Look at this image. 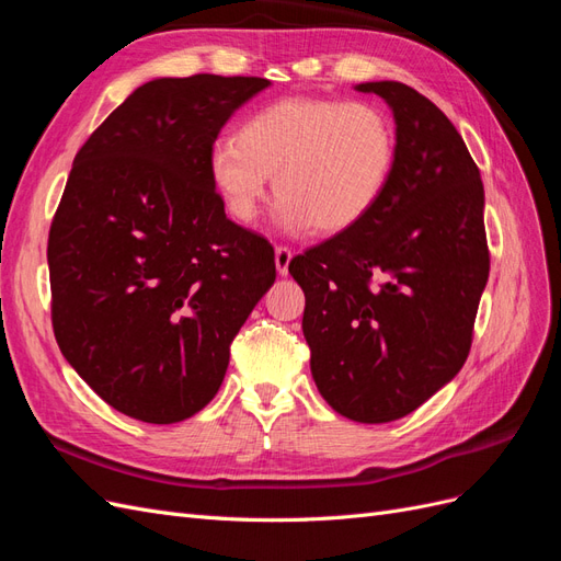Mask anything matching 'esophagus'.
<instances>
[{"mask_svg":"<svg viewBox=\"0 0 561 561\" xmlns=\"http://www.w3.org/2000/svg\"><path fill=\"white\" fill-rule=\"evenodd\" d=\"M290 262H293V250L285 245H276V268L280 276H287V271H290Z\"/></svg>","mask_w":561,"mask_h":561,"instance_id":"1","label":"esophagus"}]
</instances>
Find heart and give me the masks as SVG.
<instances>
[{"label":"heart","mask_w":561,"mask_h":561,"mask_svg":"<svg viewBox=\"0 0 561 561\" xmlns=\"http://www.w3.org/2000/svg\"><path fill=\"white\" fill-rule=\"evenodd\" d=\"M396 163V122L365 100L283 98L245 118L239 140L210 149L213 184L236 222H254L274 175L287 231L358 227L381 203Z\"/></svg>","instance_id":"b5f03b06"}]
</instances>
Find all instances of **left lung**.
<instances>
[{"mask_svg":"<svg viewBox=\"0 0 561 561\" xmlns=\"http://www.w3.org/2000/svg\"><path fill=\"white\" fill-rule=\"evenodd\" d=\"M396 116L398 163L358 227L290 262L311 375L334 412L388 423L463 367L489 278L480 168L445 112L400 81L355 87ZM381 277V282L376 278Z\"/></svg>","mask_w":561,"mask_h":561,"instance_id":"obj_1","label":"left lung"}]
</instances>
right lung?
Here are the masks:
<instances>
[{"label": "right lung", "mask_w": 561, "mask_h": 561, "mask_svg": "<svg viewBox=\"0 0 561 561\" xmlns=\"http://www.w3.org/2000/svg\"><path fill=\"white\" fill-rule=\"evenodd\" d=\"M266 87L147 81L77 151L48 231L50 322L67 363L126 416L201 412L276 280L274 248L231 222L210 178L219 130Z\"/></svg>", "instance_id": "1"}]
</instances>
